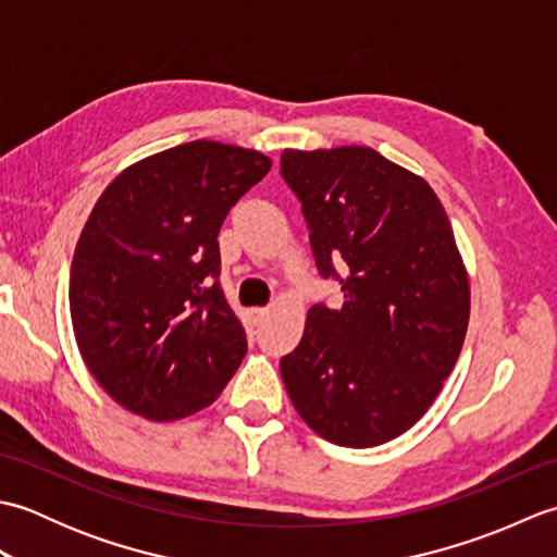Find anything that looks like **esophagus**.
Returning a JSON list of instances; mask_svg holds the SVG:
<instances>
[{
	"instance_id": "1",
	"label": "esophagus",
	"mask_w": 557,
	"mask_h": 557,
	"mask_svg": "<svg viewBox=\"0 0 557 557\" xmlns=\"http://www.w3.org/2000/svg\"><path fill=\"white\" fill-rule=\"evenodd\" d=\"M268 318V309H253L251 311V321H253V325H260Z\"/></svg>"
}]
</instances>
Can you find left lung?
I'll list each match as a JSON object with an SVG mask.
<instances>
[{"label": "left lung", "instance_id": "obj_1", "mask_svg": "<svg viewBox=\"0 0 557 557\" xmlns=\"http://www.w3.org/2000/svg\"><path fill=\"white\" fill-rule=\"evenodd\" d=\"M315 268L345 304H315L280 359L294 409L325 441L373 447L401 435L455 369L469 280L453 227L421 176L363 146L285 150Z\"/></svg>", "mask_w": 557, "mask_h": 557}]
</instances>
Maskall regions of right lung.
<instances>
[{
	"mask_svg": "<svg viewBox=\"0 0 557 557\" xmlns=\"http://www.w3.org/2000/svg\"><path fill=\"white\" fill-rule=\"evenodd\" d=\"M268 172L256 150L194 140L98 198L71 260V323L88 371L128 411L191 417L239 369L246 333L220 287L218 234Z\"/></svg>",
	"mask_w": 557,
	"mask_h": 557,
	"instance_id": "right-lung-1",
	"label": "right lung"
}]
</instances>
